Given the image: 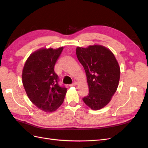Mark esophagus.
<instances>
[{
    "label": "esophagus",
    "mask_w": 148,
    "mask_h": 148,
    "mask_svg": "<svg viewBox=\"0 0 148 148\" xmlns=\"http://www.w3.org/2000/svg\"><path fill=\"white\" fill-rule=\"evenodd\" d=\"M77 83L76 82H74V83H73L72 84H70V86H76V85H77Z\"/></svg>",
    "instance_id": "1"
}]
</instances>
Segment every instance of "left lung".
Listing matches in <instances>:
<instances>
[{
	"mask_svg": "<svg viewBox=\"0 0 148 148\" xmlns=\"http://www.w3.org/2000/svg\"><path fill=\"white\" fill-rule=\"evenodd\" d=\"M76 53L86 72L89 87L88 95L83 101L91 109L99 110L117 91L120 76L118 62L109 49L101 45L77 47Z\"/></svg>",
	"mask_w": 148,
	"mask_h": 148,
	"instance_id": "1",
	"label": "left lung"
}]
</instances>
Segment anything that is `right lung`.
I'll return each mask as SVG.
<instances>
[{
	"mask_svg": "<svg viewBox=\"0 0 148 148\" xmlns=\"http://www.w3.org/2000/svg\"><path fill=\"white\" fill-rule=\"evenodd\" d=\"M42 48L34 52L26 60L22 82L29 100L46 112H52L64 101L66 88L58 83L59 77L54 66L63 50Z\"/></svg>",
	"mask_w": 148,
	"mask_h": 148,
	"instance_id": "obj_1",
	"label": "right lung"
}]
</instances>
